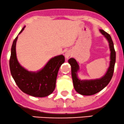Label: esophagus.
<instances>
[{
    "label": "esophagus",
    "mask_w": 124,
    "mask_h": 124,
    "mask_svg": "<svg viewBox=\"0 0 124 124\" xmlns=\"http://www.w3.org/2000/svg\"><path fill=\"white\" fill-rule=\"evenodd\" d=\"M72 55V52L70 51H68L67 52H66L65 53V57L67 59H68L69 57Z\"/></svg>",
    "instance_id": "esophagus-1"
}]
</instances>
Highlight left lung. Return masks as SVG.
Returning a JSON list of instances; mask_svg holds the SVG:
<instances>
[{"label":"left lung","mask_w":124,"mask_h":124,"mask_svg":"<svg viewBox=\"0 0 124 124\" xmlns=\"http://www.w3.org/2000/svg\"><path fill=\"white\" fill-rule=\"evenodd\" d=\"M99 31L108 40L111 51L109 66L106 74L103 77L94 79H79L78 77V72L79 71L78 63L74 58H70L68 60V62L71 66L72 80L74 89L78 93L82 95H92L101 91L109 84L114 72L115 64L116 62V52L113 42L109 34L102 29H100Z\"/></svg>","instance_id":"8db88e82"}]
</instances>
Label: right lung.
Here are the masks:
<instances>
[{
  "label": "right lung",
  "mask_w": 124,
  "mask_h": 124,
  "mask_svg": "<svg viewBox=\"0 0 124 124\" xmlns=\"http://www.w3.org/2000/svg\"><path fill=\"white\" fill-rule=\"evenodd\" d=\"M25 26L18 34H21ZM18 35L13 40L9 59V68L13 78L22 91L34 97H45L54 91L60 66L65 62L62 55L56 56L37 72L29 71L20 65L16 56V46Z\"/></svg>",
  "instance_id": "1"
}]
</instances>
